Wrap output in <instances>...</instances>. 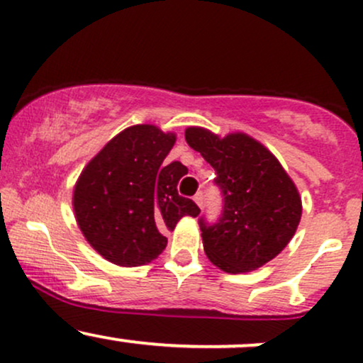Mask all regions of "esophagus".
Here are the masks:
<instances>
[{
	"label": "esophagus",
	"instance_id": "34e87169",
	"mask_svg": "<svg viewBox=\"0 0 363 363\" xmlns=\"http://www.w3.org/2000/svg\"><path fill=\"white\" fill-rule=\"evenodd\" d=\"M193 200H194V203H196L198 206H200V208H203V193H196V194H194Z\"/></svg>",
	"mask_w": 363,
	"mask_h": 363
}]
</instances>
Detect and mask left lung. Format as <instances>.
<instances>
[{"mask_svg": "<svg viewBox=\"0 0 363 363\" xmlns=\"http://www.w3.org/2000/svg\"><path fill=\"white\" fill-rule=\"evenodd\" d=\"M186 141L217 172L224 212L217 224L200 218L203 250L229 274L252 272L288 246L301 218V196L279 160L245 133L220 138L188 127Z\"/></svg>", "mask_w": 363, "mask_h": 363, "instance_id": "left-lung-1", "label": "left lung"}]
</instances>
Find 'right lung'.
Segmentation results:
<instances>
[{"label":"right lung","mask_w":363,"mask_h":363,"mask_svg":"<svg viewBox=\"0 0 363 363\" xmlns=\"http://www.w3.org/2000/svg\"><path fill=\"white\" fill-rule=\"evenodd\" d=\"M174 145L175 134L157 125L127 127L79 175L72 196L75 220L105 260L150 264L165 250V230H174L184 215H200L196 203L177 193L188 169L181 162L162 167Z\"/></svg>","instance_id":"1"}]
</instances>
